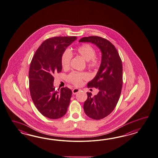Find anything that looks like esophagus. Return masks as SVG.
Instances as JSON below:
<instances>
[{
    "mask_svg": "<svg viewBox=\"0 0 158 158\" xmlns=\"http://www.w3.org/2000/svg\"><path fill=\"white\" fill-rule=\"evenodd\" d=\"M80 91V89H78V88H74L73 89V94H74V95H75V94H77V92H79Z\"/></svg>",
    "mask_w": 158,
    "mask_h": 158,
    "instance_id": "34e87169",
    "label": "esophagus"
}]
</instances>
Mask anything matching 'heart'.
I'll list each match as a JSON object with an SVG mask.
<instances>
[{"label": "heart", "mask_w": 158, "mask_h": 158, "mask_svg": "<svg viewBox=\"0 0 158 158\" xmlns=\"http://www.w3.org/2000/svg\"><path fill=\"white\" fill-rule=\"evenodd\" d=\"M75 53L82 56L87 62V66L92 69H98L100 64V59L96 56L95 48L89 44H83L75 49ZM72 54L69 50H66L61 57V64L64 69H69L70 66ZM89 79V75L86 73L73 72L67 77V81L76 86H79L83 81Z\"/></svg>", "instance_id": "heart-1"}]
</instances>
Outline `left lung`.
<instances>
[{
	"label": "left lung",
	"mask_w": 158,
	"mask_h": 158,
	"mask_svg": "<svg viewBox=\"0 0 158 158\" xmlns=\"http://www.w3.org/2000/svg\"><path fill=\"white\" fill-rule=\"evenodd\" d=\"M79 42H91L100 49L102 63L94 79L88 88H98L94 97L87 92L83 108L87 116L92 119H102L114 109L118 102L123 87V64L117 49L106 39L98 36L83 37Z\"/></svg>",
	"instance_id": "8db88e82"
}]
</instances>
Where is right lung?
<instances>
[{
    "label": "right lung",
    "mask_w": 158,
    "mask_h": 158,
    "mask_svg": "<svg viewBox=\"0 0 158 158\" xmlns=\"http://www.w3.org/2000/svg\"><path fill=\"white\" fill-rule=\"evenodd\" d=\"M77 39L75 36L54 37L46 40L36 50L29 67V91L35 107L50 119L66 113L72 91L63 87L56 91L53 75L62 71L61 57L66 48Z\"/></svg>",
    "instance_id": "right-lung-1"
}]
</instances>
